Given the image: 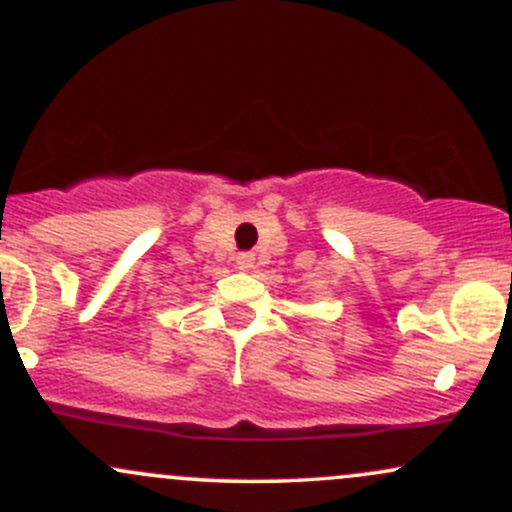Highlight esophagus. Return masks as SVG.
<instances>
[{"mask_svg":"<svg viewBox=\"0 0 512 512\" xmlns=\"http://www.w3.org/2000/svg\"><path fill=\"white\" fill-rule=\"evenodd\" d=\"M236 264L240 272H250V269L255 267V255H252V252H240L236 257Z\"/></svg>","mask_w":512,"mask_h":512,"instance_id":"34e87169","label":"esophagus"}]
</instances>
